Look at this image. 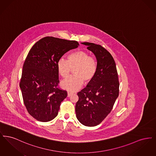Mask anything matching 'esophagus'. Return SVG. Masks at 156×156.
Segmentation results:
<instances>
[{
  "mask_svg": "<svg viewBox=\"0 0 156 156\" xmlns=\"http://www.w3.org/2000/svg\"><path fill=\"white\" fill-rule=\"evenodd\" d=\"M67 94H68V97H69L73 94V92H67Z\"/></svg>",
  "mask_w": 156,
  "mask_h": 156,
  "instance_id": "esophagus-1",
  "label": "esophagus"
}]
</instances>
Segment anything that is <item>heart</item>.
Here are the masks:
<instances>
[{
	"label": "heart",
	"mask_w": 156,
	"mask_h": 156,
	"mask_svg": "<svg viewBox=\"0 0 156 156\" xmlns=\"http://www.w3.org/2000/svg\"><path fill=\"white\" fill-rule=\"evenodd\" d=\"M68 58V61L60 58L57 62V68L59 75L64 78L68 77L75 68V75L61 82L63 88L74 91L79 89L83 81L87 83L92 80L97 73V62L88 52L82 50L72 52Z\"/></svg>",
	"instance_id": "b5f03b06"
}]
</instances>
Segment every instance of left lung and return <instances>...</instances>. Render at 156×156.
I'll use <instances>...</instances> for the list:
<instances>
[{"label":"left lung","mask_w":156,"mask_h":156,"mask_svg":"<svg viewBox=\"0 0 156 156\" xmlns=\"http://www.w3.org/2000/svg\"><path fill=\"white\" fill-rule=\"evenodd\" d=\"M96 56V74L87 87L78 92L76 116L82 125L100 124L113 109L118 97L119 81L116 64L111 53L102 45L84 42Z\"/></svg>","instance_id":"1"}]
</instances>
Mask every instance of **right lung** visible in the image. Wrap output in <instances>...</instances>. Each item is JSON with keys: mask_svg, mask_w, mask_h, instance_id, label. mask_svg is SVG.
Returning <instances> with one entry per match:
<instances>
[{"mask_svg": "<svg viewBox=\"0 0 156 156\" xmlns=\"http://www.w3.org/2000/svg\"><path fill=\"white\" fill-rule=\"evenodd\" d=\"M76 41L45 37L31 47L23 67L20 87L30 115L46 122L58 115L67 92L58 88L57 62L67 51L77 48Z\"/></svg>", "mask_w": 156, "mask_h": 156, "instance_id": "right-lung-1", "label": "right lung"}]
</instances>
